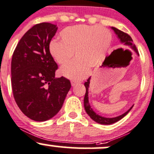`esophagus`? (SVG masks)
<instances>
[{
    "instance_id": "34e87169",
    "label": "esophagus",
    "mask_w": 154,
    "mask_h": 154,
    "mask_svg": "<svg viewBox=\"0 0 154 154\" xmlns=\"http://www.w3.org/2000/svg\"><path fill=\"white\" fill-rule=\"evenodd\" d=\"M78 83H80V82H77V81H72V82H71V84H72V87H74V86L77 85Z\"/></svg>"
}]
</instances>
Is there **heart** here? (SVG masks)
Wrapping results in <instances>:
<instances>
[{"mask_svg":"<svg viewBox=\"0 0 154 154\" xmlns=\"http://www.w3.org/2000/svg\"><path fill=\"white\" fill-rule=\"evenodd\" d=\"M60 41L54 40L50 43V54L57 63L64 66L72 60L74 52L77 59L60 69L62 75L72 80L85 78L90 72L91 66L100 63L112 40L110 32L97 25L68 27L60 32Z\"/></svg>","mask_w":154,"mask_h":154,"instance_id":"obj_1","label":"heart"}]
</instances>
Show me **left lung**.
Instances as JSON below:
<instances>
[{
    "label": "left lung",
    "mask_w": 154,
    "mask_h": 154,
    "mask_svg": "<svg viewBox=\"0 0 154 154\" xmlns=\"http://www.w3.org/2000/svg\"><path fill=\"white\" fill-rule=\"evenodd\" d=\"M111 28L114 30L115 33L117 35L118 39L120 40L121 43H122L123 45H125L127 48L130 49V50H133L139 55V53H138L137 50V47L133 43V40L132 38H131V36L129 35H128L127 33H124V32L121 31V30H118V28H115V27H111ZM90 80H91V77H89L88 79L87 82H85V88H86V92L85 94V98H84V107H85V109L87 112V114L90 116L92 120H94V121L98 124H104V125H109V124H114V123L117 122V121H120L121 119H122L124 116H126V115L129 113V112L131 109V108L133 107V106H131V107L126 111V112H124V114L121 115V116H117V117L115 118H106V117H103L102 116H99L98 115L97 113L95 112L94 111V109L91 108V106L90 105V103H89V100H88V88H89V84H90Z\"/></svg>",
    "instance_id": "left-lung-1"
}]
</instances>
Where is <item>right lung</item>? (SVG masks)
<instances>
[{
  "instance_id": "1",
  "label": "right lung",
  "mask_w": 154,
  "mask_h": 154,
  "mask_svg": "<svg viewBox=\"0 0 154 154\" xmlns=\"http://www.w3.org/2000/svg\"><path fill=\"white\" fill-rule=\"evenodd\" d=\"M56 25L42 23L32 27L20 40L11 59V87L17 104L27 117L45 121L63 106L71 82L55 78L58 65L50 52Z\"/></svg>"
}]
</instances>
